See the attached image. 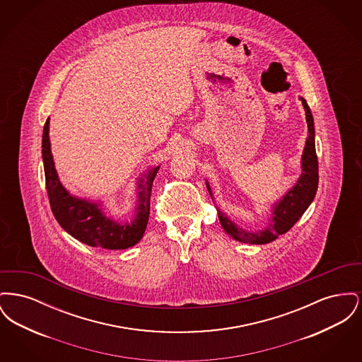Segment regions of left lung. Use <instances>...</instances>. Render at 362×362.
I'll use <instances>...</instances> for the list:
<instances>
[{
  "mask_svg": "<svg viewBox=\"0 0 362 362\" xmlns=\"http://www.w3.org/2000/svg\"><path fill=\"white\" fill-rule=\"evenodd\" d=\"M305 111V119L308 123V137L301 155V175L292 189H288L279 199L272 205L270 220L260 230H248L232 221L224 211L217 207V214L225 232L235 240L247 244H266L276 240L279 235L286 233L296 224L304 211L315 199L319 183V164L315 149V123L310 107L304 98H298ZM206 187L211 199L214 201L210 183L206 180Z\"/></svg>",
  "mask_w": 362,
  "mask_h": 362,
  "instance_id": "1",
  "label": "left lung"
}]
</instances>
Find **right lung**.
Listing matches in <instances>:
<instances>
[{"label":"right lung","mask_w":362,"mask_h":362,"mask_svg":"<svg viewBox=\"0 0 362 362\" xmlns=\"http://www.w3.org/2000/svg\"><path fill=\"white\" fill-rule=\"evenodd\" d=\"M50 118L45 123L42 137V158L46 176V189L52 214L70 236L90 247L107 250H126L136 245L144 236L149 220L151 192L160 165L149 167L137 177V202L130 221H118L107 216L103 201H92L70 194L61 183L52 158Z\"/></svg>","instance_id":"add662e5"}]
</instances>
